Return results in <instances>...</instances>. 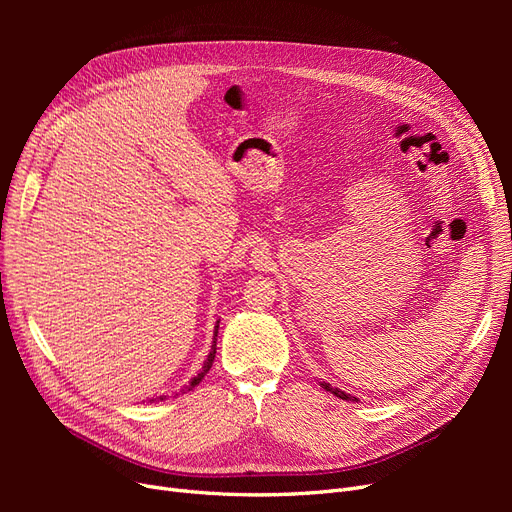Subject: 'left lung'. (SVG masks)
Returning a JSON list of instances; mask_svg holds the SVG:
<instances>
[{
	"label": "left lung",
	"instance_id": "8db88e82",
	"mask_svg": "<svg viewBox=\"0 0 512 512\" xmlns=\"http://www.w3.org/2000/svg\"><path fill=\"white\" fill-rule=\"evenodd\" d=\"M320 386L324 391H329V393H333L335 397H339V399H346V401H359L356 397H352V395H348V393H344L342 389H333L331 384H327V382H320Z\"/></svg>",
	"mask_w": 512,
	"mask_h": 512
}]
</instances>
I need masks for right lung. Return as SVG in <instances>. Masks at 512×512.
Instances as JSON below:
<instances>
[{
    "label": "right lung",
    "mask_w": 512,
    "mask_h": 512,
    "mask_svg": "<svg viewBox=\"0 0 512 512\" xmlns=\"http://www.w3.org/2000/svg\"><path fill=\"white\" fill-rule=\"evenodd\" d=\"M218 329H220V320H218V324H215V331H213V344H211V352H209V356H207V361L203 363V369L198 371V376H194V378H192L190 386H185V389H188V391H190V389H194V386L209 374V369H211L213 359H215V350H218V348H215V344H218ZM158 399H166V397H158ZM151 401H153V399H151Z\"/></svg>",
    "instance_id": "right-lung-1"
}]
</instances>
